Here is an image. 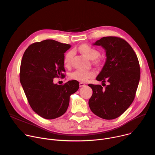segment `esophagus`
Returning a JSON list of instances; mask_svg holds the SVG:
<instances>
[{
    "label": "esophagus",
    "mask_w": 155,
    "mask_h": 155,
    "mask_svg": "<svg viewBox=\"0 0 155 155\" xmlns=\"http://www.w3.org/2000/svg\"><path fill=\"white\" fill-rule=\"evenodd\" d=\"M79 85H80V87H83V86H85V84H84V83H83L80 82V83H79Z\"/></svg>",
    "instance_id": "1"
}]
</instances>
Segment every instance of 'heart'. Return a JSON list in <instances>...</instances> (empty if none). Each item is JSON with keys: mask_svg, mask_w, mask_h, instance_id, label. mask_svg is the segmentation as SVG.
I'll use <instances>...</instances> for the list:
<instances>
[{"mask_svg": "<svg viewBox=\"0 0 155 155\" xmlns=\"http://www.w3.org/2000/svg\"><path fill=\"white\" fill-rule=\"evenodd\" d=\"M79 50L87 58L91 60L96 59L100 54V53L96 48L87 45L83 44L79 47ZM74 56V51H69L66 53L64 57V64L66 67H69L71 64L72 59ZM94 63L99 64V60H95ZM96 75V72L94 71H83L76 70L70 74V78L74 80H77L81 82L87 81L90 78L94 77Z\"/></svg>", "mask_w": 155, "mask_h": 155, "instance_id": "b5f03b06", "label": "heart"}]
</instances>
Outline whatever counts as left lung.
<instances>
[{
  "label": "left lung",
  "instance_id": "left-lung-1",
  "mask_svg": "<svg viewBox=\"0 0 155 155\" xmlns=\"http://www.w3.org/2000/svg\"><path fill=\"white\" fill-rule=\"evenodd\" d=\"M94 45L101 46L106 52V61L96 77L105 87L88 84L93 90L88 104L96 115L113 120L121 115L134 99L140 77L139 60L129 44L120 37H104ZM106 81L108 85L103 83Z\"/></svg>",
  "mask_w": 155,
  "mask_h": 155
}]
</instances>
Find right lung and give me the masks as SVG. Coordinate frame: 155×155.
Wrapping results in <instances>:
<instances>
[{"instance_id": "1", "label": "right lung", "mask_w": 155, "mask_h": 155, "mask_svg": "<svg viewBox=\"0 0 155 155\" xmlns=\"http://www.w3.org/2000/svg\"><path fill=\"white\" fill-rule=\"evenodd\" d=\"M71 45L54 40L31 44L21 60L19 78L30 106L41 117L51 120L67 111L70 96L79 88L71 80L63 85L53 83L54 78L64 77V53Z\"/></svg>"}]
</instances>
